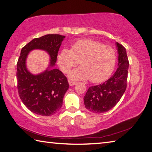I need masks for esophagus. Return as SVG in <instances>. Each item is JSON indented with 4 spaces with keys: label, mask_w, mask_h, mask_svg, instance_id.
<instances>
[{
    "label": "esophagus",
    "mask_w": 152,
    "mask_h": 152,
    "mask_svg": "<svg viewBox=\"0 0 152 152\" xmlns=\"http://www.w3.org/2000/svg\"><path fill=\"white\" fill-rule=\"evenodd\" d=\"M76 83H75V82L69 81V86H75V85H76Z\"/></svg>",
    "instance_id": "esophagus-1"
}]
</instances>
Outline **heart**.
I'll use <instances>...</instances> for the list:
<instances>
[{"label": "heart", "instance_id": "1", "mask_svg": "<svg viewBox=\"0 0 152 152\" xmlns=\"http://www.w3.org/2000/svg\"><path fill=\"white\" fill-rule=\"evenodd\" d=\"M115 50L108 45L91 39H81L72 45L71 50L63 49L57 56V63L63 73L77 64L81 66L69 73L71 80L79 81L89 79L94 83L107 79L115 65Z\"/></svg>", "mask_w": 152, "mask_h": 152}]
</instances>
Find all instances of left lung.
Segmentation results:
<instances>
[{"label": "left lung", "mask_w": 152, "mask_h": 152, "mask_svg": "<svg viewBox=\"0 0 152 152\" xmlns=\"http://www.w3.org/2000/svg\"><path fill=\"white\" fill-rule=\"evenodd\" d=\"M115 45L118 66L115 73L104 83L90 87L83 97L85 107L92 113H101L110 110L126 91L129 61L125 47L118 42Z\"/></svg>", "instance_id": "left-lung-1"}]
</instances>
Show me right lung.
<instances>
[{"mask_svg": "<svg viewBox=\"0 0 152 152\" xmlns=\"http://www.w3.org/2000/svg\"><path fill=\"white\" fill-rule=\"evenodd\" d=\"M65 38L61 34H46L33 39L21 49L17 66L18 94L24 105L37 115L50 116L57 113L69 89L67 79L55 68L58 51ZM35 49L47 52L50 61L46 70L34 75L28 70L26 61L29 53Z\"/></svg>", "mask_w": 152, "mask_h": 152, "instance_id": "1", "label": "right lung"}]
</instances>
